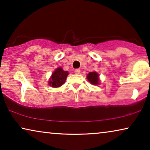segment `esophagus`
<instances>
[{"label": "esophagus", "mask_w": 150, "mask_h": 150, "mask_svg": "<svg viewBox=\"0 0 150 150\" xmlns=\"http://www.w3.org/2000/svg\"><path fill=\"white\" fill-rule=\"evenodd\" d=\"M74 72L75 74H79L80 72H81V70H80L79 69H76L74 70Z\"/></svg>", "instance_id": "1"}]
</instances>
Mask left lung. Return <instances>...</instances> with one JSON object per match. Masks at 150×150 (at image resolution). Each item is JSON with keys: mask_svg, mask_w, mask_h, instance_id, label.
<instances>
[{"mask_svg": "<svg viewBox=\"0 0 150 150\" xmlns=\"http://www.w3.org/2000/svg\"><path fill=\"white\" fill-rule=\"evenodd\" d=\"M98 73L95 72V71H91L89 72L87 75V79L90 83L93 85H98L99 83V79H98Z\"/></svg>", "mask_w": 150, "mask_h": 150, "instance_id": "1", "label": "left lung"}]
</instances>
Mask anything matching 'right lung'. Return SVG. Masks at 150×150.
I'll list each match as a JSON object with an SVG mask.
<instances>
[{
    "label": "right lung",
    "mask_w": 150,
    "mask_h": 150,
    "mask_svg": "<svg viewBox=\"0 0 150 150\" xmlns=\"http://www.w3.org/2000/svg\"><path fill=\"white\" fill-rule=\"evenodd\" d=\"M68 74L67 71H63L62 68L59 67L52 74L50 80L49 81V85L52 87H61L64 84Z\"/></svg>",
    "instance_id": "1"
}]
</instances>
